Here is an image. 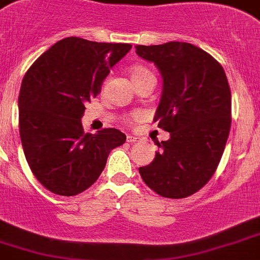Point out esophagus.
<instances>
[{
  "label": "esophagus",
  "mask_w": 260,
  "mask_h": 260,
  "mask_svg": "<svg viewBox=\"0 0 260 260\" xmlns=\"http://www.w3.org/2000/svg\"><path fill=\"white\" fill-rule=\"evenodd\" d=\"M126 140H127L128 143H137V142H140V138L135 137V135H130V134H128L127 137H126Z\"/></svg>",
  "instance_id": "1"
}]
</instances>
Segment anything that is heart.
I'll return each instance as SVG.
<instances>
[{"instance_id": "obj_1", "label": "heart", "mask_w": 260, "mask_h": 260, "mask_svg": "<svg viewBox=\"0 0 260 260\" xmlns=\"http://www.w3.org/2000/svg\"><path fill=\"white\" fill-rule=\"evenodd\" d=\"M149 76H153V73L151 72V71L148 70V68H146V67L143 66H135L132 68V78L134 82H137V81H140L143 80V78L146 77H149ZM138 114H133L132 118H137Z\"/></svg>"}]
</instances>
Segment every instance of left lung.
I'll use <instances>...</instances> for the list:
<instances>
[{"mask_svg": "<svg viewBox=\"0 0 260 260\" xmlns=\"http://www.w3.org/2000/svg\"><path fill=\"white\" fill-rule=\"evenodd\" d=\"M140 58L152 61L164 87L153 121L170 133L157 143L159 152L139 168L157 194L184 199L210 180L224 152L231 128V89L223 67L187 42L137 45Z\"/></svg>", "mask_w": 260, "mask_h": 260, "instance_id": "1", "label": "left lung"}]
</instances>
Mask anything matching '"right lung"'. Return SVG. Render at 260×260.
<instances>
[{"label":"right lung","instance_id":"obj_1","mask_svg":"<svg viewBox=\"0 0 260 260\" xmlns=\"http://www.w3.org/2000/svg\"><path fill=\"white\" fill-rule=\"evenodd\" d=\"M130 44L60 40L30 66L19 94V132L30 170L52 193L76 196L94 184L109 152L122 146L117 128L83 133L85 103L96 96Z\"/></svg>","mask_w":260,"mask_h":260}]
</instances>
